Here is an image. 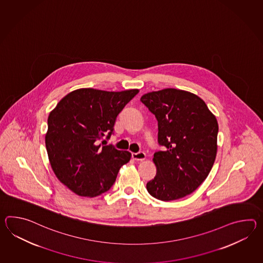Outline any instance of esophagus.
Listing matches in <instances>:
<instances>
[{"mask_svg": "<svg viewBox=\"0 0 263 263\" xmlns=\"http://www.w3.org/2000/svg\"><path fill=\"white\" fill-rule=\"evenodd\" d=\"M132 158H133L134 160H137V161H141V160H144V159L146 158L145 153H133V154H132Z\"/></svg>", "mask_w": 263, "mask_h": 263, "instance_id": "obj_1", "label": "esophagus"}]
</instances>
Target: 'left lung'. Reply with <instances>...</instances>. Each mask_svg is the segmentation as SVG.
Masks as SVG:
<instances>
[{
	"label": "left lung",
	"instance_id": "left-lung-1",
	"mask_svg": "<svg viewBox=\"0 0 263 263\" xmlns=\"http://www.w3.org/2000/svg\"><path fill=\"white\" fill-rule=\"evenodd\" d=\"M157 118L158 144L154 154L157 175L146 187L161 201L183 198L205 180L217 155L218 123L203 100L190 91L164 88L141 96Z\"/></svg>",
	"mask_w": 263,
	"mask_h": 263
}]
</instances>
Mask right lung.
Segmentation results:
<instances>
[{
  "mask_svg": "<svg viewBox=\"0 0 263 263\" xmlns=\"http://www.w3.org/2000/svg\"><path fill=\"white\" fill-rule=\"evenodd\" d=\"M139 89L106 91L78 88L50 112L45 135L48 158L59 181L79 196L96 197L107 192L131 153L98 144L109 138L118 114Z\"/></svg>",
  "mask_w": 263,
  "mask_h": 263,
  "instance_id": "1",
  "label": "right lung"
}]
</instances>
